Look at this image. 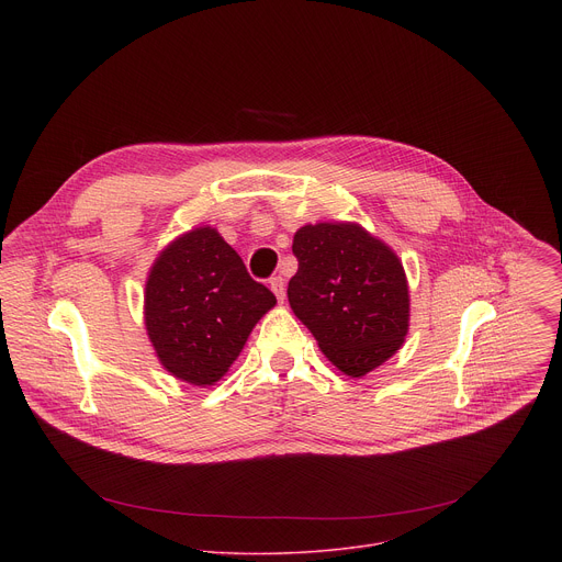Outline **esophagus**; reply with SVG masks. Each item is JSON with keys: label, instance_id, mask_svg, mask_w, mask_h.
I'll return each mask as SVG.
<instances>
[{"label": "esophagus", "instance_id": "34e87169", "mask_svg": "<svg viewBox=\"0 0 562 562\" xmlns=\"http://www.w3.org/2000/svg\"><path fill=\"white\" fill-rule=\"evenodd\" d=\"M271 291L276 293L278 302H284V295H286V289H284V280L278 276V278H271Z\"/></svg>", "mask_w": 562, "mask_h": 562}]
</instances>
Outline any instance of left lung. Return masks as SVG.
<instances>
[{"label":"left lung","mask_w":562,"mask_h":562,"mask_svg":"<svg viewBox=\"0 0 562 562\" xmlns=\"http://www.w3.org/2000/svg\"><path fill=\"white\" fill-rule=\"evenodd\" d=\"M293 256L289 304L342 373L362 378L403 347L409 286L382 239L353 222L306 224L293 235Z\"/></svg>","instance_id":"obj_1"}]
</instances>
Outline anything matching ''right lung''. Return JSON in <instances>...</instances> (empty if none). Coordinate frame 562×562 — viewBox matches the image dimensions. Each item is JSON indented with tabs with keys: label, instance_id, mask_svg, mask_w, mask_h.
Returning a JSON list of instances; mask_svg holds the SVG:
<instances>
[{
	"label": "right lung",
	"instance_id": "1",
	"mask_svg": "<svg viewBox=\"0 0 562 562\" xmlns=\"http://www.w3.org/2000/svg\"><path fill=\"white\" fill-rule=\"evenodd\" d=\"M276 295L256 282L213 226H198L157 256L144 325L162 367L195 386L217 382Z\"/></svg>",
	"mask_w": 562,
	"mask_h": 562
}]
</instances>
